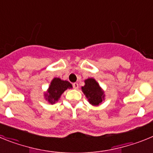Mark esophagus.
I'll return each instance as SVG.
<instances>
[{"label": "esophagus", "instance_id": "esophagus-1", "mask_svg": "<svg viewBox=\"0 0 153 153\" xmlns=\"http://www.w3.org/2000/svg\"><path fill=\"white\" fill-rule=\"evenodd\" d=\"M73 87H74L75 90H77L78 87H79V86H78V83H73Z\"/></svg>", "mask_w": 153, "mask_h": 153}]
</instances>
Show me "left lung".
I'll return each instance as SVG.
<instances>
[{
    "mask_svg": "<svg viewBox=\"0 0 153 153\" xmlns=\"http://www.w3.org/2000/svg\"><path fill=\"white\" fill-rule=\"evenodd\" d=\"M82 91L89 102L93 106H98L104 100V92L93 78H89L85 80V85L82 86Z\"/></svg>",
    "mask_w": 153,
    "mask_h": 153,
    "instance_id": "left-lung-1",
    "label": "left lung"
}]
</instances>
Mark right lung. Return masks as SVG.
<instances>
[{
  "instance_id": "1",
  "label": "right lung",
  "mask_w": 153,
  "mask_h": 153,
  "mask_svg": "<svg viewBox=\"0 0 153 153\" xmlns=\"http://www.w3.org/2000/svg\"><path fill=\"white\" fill-rule=\"evenodd\" d=\"M72 84L67 80H62L60 78H54L51 81V85L44 94L45 98L50 103H55L60 99V96L67 89L72 88Z\"/></svg>"
}]
</instances>
